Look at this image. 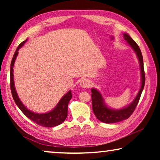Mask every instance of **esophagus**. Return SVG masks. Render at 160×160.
Here are the masks:
<instances>
[{
  "instance_id": "1",
  "label": "esophagus",
  "mask_w": 160,
  "mask_h": 160,
  "mask_svg": "<svg viewBox=\"0 0 160 160\" xmlns=\"http://www.w3.org/2000/svg\"><path fill=\"white\" fill-rule=\"evenodd\" d=\"M80 85L82 88H90L91 85V82H90V80L88 79H82L80 81Z\"/></svg>"
}]
</instances>
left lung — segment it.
Instances as JSON below:
<instances>
[{"label":"left lung","mask_w":160,"mask_h":160,"mask_svg":"<svg viewBox=\"0 0 160 160\" xmlns=\"http://www.w3.org/2000/svg\"><path fill=\"white\" fill-rule=\"evenodd\" d=\"M123 38L128 42L130 47L133 49L138 58L140 68V73H141V86H140V89L137 96L135 97V99L132 102L131 104H130L128 106L123 108V109L116 110L108 107L104 102V99H103L102 94L96 89H92L91 91L92 93L91 95L92 103V110L94 115L96 116L98 120L106 123H117L119 122V121L128 118L131 116L132 113H133L138 104L140 96H141L142 92L145 86V75L141 51H140L139 47L135 42L134 40L128 34H123Z\"/></svg>","instance_id":"left-lung-1"}]
</instances>
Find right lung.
I'll use <instances>...</instances> for the list:
<instances>
[{"label": "right lung", "mask_w": 160, "mask_h": 160, "mask_svg": "<svg viewBox=\"0 0 160 160\" xmlns=\"http://www.w3.org/2000/svg\"><path fill=\"white\" fill-rule=\"evenodd\" d=\"M26 41L27 40L22 42L18 46L12 57L11 64H10V89H11L13 99H14L15 104H17L19 109L22 111V112L28 118L38 124V125L44 127H48V128L58 126L63 123L67 118L68 105L69 101L72 98L71 91L70 90L68 92L65 94L59 101L56 107L53 110H51V112L45 113H37L31 112L30 110H29L28 108L25 107V105L20 101V98L18 97L17 92L15 90L14 79H13L14 78H13V67H14L16 57H17L18 54V50L25 44Z\"/></svg>", "instance_id": "1"}]
</instances>
